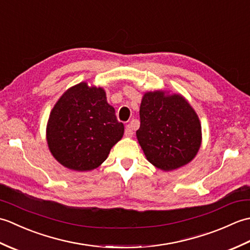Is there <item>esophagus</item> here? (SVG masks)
I'll return each mask as SVG.
<instances>
[{"mask_svg":"<svg viewBox=\"0 0 250 250\" xmlns=\"http://www.w3.org/2000/svg\"><path fill=\"white\" fill-rule=\"evenodd\" d=\"M133 125H132V124L131 125H125V135L126 136V137H132V135H133Z\"/></svg>","mask_w":250,"mask_h":250,"instance_id":"1","label":"esophagus"}]
</instances>
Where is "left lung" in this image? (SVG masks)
Returning <instances> with one entry per match:
<instances>
[{
	"label": "left lung",
	"instance_id": "1",
	"mask_svg": "<svg viewBox=\"0 0 250 250\" xmlns=\"http://www.w3.org/2000/svg\"><path fill=\"white\" fill-rule=\"evenodd\" d=\"M136 131L147 160L163 171H172L190 162L201 146L198 115L182 95L145 93Z\"/></svg>",
	"mask_w": 250,
	"mask_h": 250
}]
</instances>
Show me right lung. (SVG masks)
Segmentation results:
<instances>
[{"mask_svg": "<svg viewBox=\"0 0 250 250\" xmlns=\"http://www.w3.org/2000/svg\"><path fill=\"white\" fill-rule=\"evenodd\" d=\"M124 131L104 90L81 83L68 89L52 108L47 143L62 166L90 171L106 160Z\"/></svg>", "mask_w": 250, "mask_h": 250, "instance_id": "add662e5", "label": "right lung"}]
</instances>
